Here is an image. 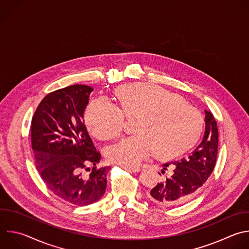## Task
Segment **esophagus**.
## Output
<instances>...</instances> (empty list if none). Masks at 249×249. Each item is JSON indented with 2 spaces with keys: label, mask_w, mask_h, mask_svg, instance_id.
<instances>
[{
  "label": "esophagus",
  "mask_w": 249,
  "mask_h": 249,
  "mask_svg": "<svg viewBox=\"0 0 249 249\" xmlns=\"http://www.w3.org/2000/svg\"><path fill=\"white\" fill-rule=\"evenodd\" d=\"M122 168H124L125 170H128V171H130V172H134V173L140 172V170H141L140 167H127V166H123Z\"/></svg>",
  "instance_id": "1"
}]
</instances>
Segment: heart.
<instances>
[{
  "label": "heart",
  "mask_w": 249,
  "mask_h": 249,
  "mask_svg": "<svg viewBox=\"0 0 249 249\" xmlns=\"http://www.w3.org/2000/svg\"><path fill=\"white\" fill-rule=\"evenodd\" d=\"M116 98L119 107L99 98L90 103L85 114L93 134L103 140L121 133L125 115H139L138 134L107 147V158L113 163L136 166L153 150L158 157H172L188 150L200 137V113L173 93L149 84H132L118 89Z\"/></svg>",
  "instance_id": "obj_1"
}]
</instances>
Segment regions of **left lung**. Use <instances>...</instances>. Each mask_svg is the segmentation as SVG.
Returning a JSON list of instances; mask_svg holds the SVG:
<instances>
[{
  "instance_id": "obj_1",
  "label": "left lung",
  "mask_w": 249,
  "mask_h": 249,
  "mask_svg": "<svg viewBox=\"0 0 249 249\" xmlns=\"http://www.w3.org/2000/svg\"><path fill=\"white\" fill-rule=\"evenodd\" d=\"M204 112L205 132L201 142L187 158L162 165L161 173L168 172L150 190L148 196L153 202L173 207L188 202L213 172L218 152V128L212 113Z\"/></svg>"
}]
</instances>
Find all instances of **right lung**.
Wrapping results in <instances>:
<instances>
[{"instance_id": "obj_1", "label": "right lung", "mask_w": 249, "mask_h": 249, "mask_svg": "<svg viewBox=\"0 0 249 249\" xmlns=\"http://www.w3.org/2000/svg\"><path fill=\"white\" fill-rule=\"evenodd\" d=\"M94 89L72 85L47 95L31 122V143L38 172L58 197L79 206L102 198L110 167H98L96 149L84 122Z\"/></svg>"}]
</instances>
